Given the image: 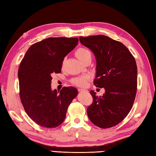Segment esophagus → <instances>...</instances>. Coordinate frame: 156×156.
I'll list each match as a JSON object with an SVG mask.
<instances>
[{"label":"esophagus","instance_id":"esophagus-1","mask_svg":"<svg viewBox=\"0 0 156 156\" xmlns=\"http://www.w3.org/2000/svg\"><path fill=\"white\" fill-rule=\"evenodd\" d=\"M78 91L80 92V93H84V92H88V91L87 89H78Z\"/></svg>","mask_w":156,"mask_h":156}]
</instances>
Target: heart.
Instances as JSON below:
<instances>
[{
	"label": "heart",
	"instance_id": "obj_1",
	"mask_svg": "<svg viewBox=\"0 0 156 156\" xmlns=\"http://www.w3.org/2000/svg\"><path fill=\"white\" fill-rule=\"evenodd\" d=\"M76 56L78 58V60L82 62H84V60L87 58H91V54L90 51L87 48H79L76 50L75 52ZM89 79L88 76H83L80 77H77L72 79V83L78 87H84L87 84V81Z\"/></svg>",
	"mask_w": 156,
	"mask_h": 156
}]
</instances>
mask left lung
I'll return each mask as SVG.
<instances>
[{"instance_id":"1","label":"left lung","mask_w":156,"mask_h":156,"mask_svg":"<svg viewBox=\"0 0 156 156\" xmlns=\"http://www.w3.org/2000/svg\"><path fill=\"white\" fill-rule=\"evenodd\" d=\"M82 44L94 53L96 60V87L104 88L102 96L90 94L93 103L87 108L92 123L112 127L125 119L133 106L137 90V65L129 50L120 42L104 35L79 37Z\"/></svg>"}]
</instances>
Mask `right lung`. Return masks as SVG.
Returning a JSON list of instances; mask_svg holds the SVG:
<instances>
[{
	"label": "right lung",
	"mask_w": 156,
	"mask_h": 156,
	"mask_svg": "<svg viewBox=\"0 0 156 156\" xmlns=\"http://www.w3.org/2000/svg\"><path fill=\"white\" fill-rule=\"evenodd\" d=\"M78 38H48L32 44L20 62L18 76L25 111L38 125L55 128L65 120L67 108L77 96L73 87L52 90L51 76L61 72L64 58L75 48Z\"/></svg>",
	"instance_id": "1"
}]
</instances>
